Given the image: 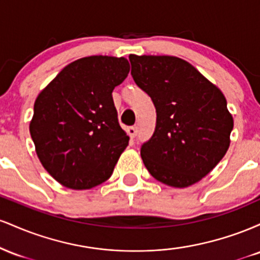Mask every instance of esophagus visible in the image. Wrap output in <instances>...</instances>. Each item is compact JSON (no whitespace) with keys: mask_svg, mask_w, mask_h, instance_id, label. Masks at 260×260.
Wrapping results in <instances>:
<instances>
[{"mask_svg":"<svg viewBox=\"0 0 260 260\" xmlns=\"http://www.w3.org/2000/svg\"><path fill=\"white\" fill-rule=\"evenodd\" d=\"M127 133H128V136L131 137V138H136L138 131H137V127H128L127 128Z\"/></svg>","mask_w":260,"mask_h":260,"instance_id":"34e87169","label":"esophagus"}]
</instances>
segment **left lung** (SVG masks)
<instances>
[{
	"instance_id": "left-lung-1",
	"label": "left lung",
	"mask_w": 260,
	"mask_h": 260,
	"mask_svg": "<svg viewBox=\"0 0 260 260\" xmlns=\"http://www.w3.org/2000/svg\"><path fill=\"white\" fill-rule=\"evenodd\" d=\"M136 84L153 100L156 126L140 148L155 180L184 188L225 156L234 120L225 96L192 64L174 56L129 55Z\"/></svg>"
}]
</instances>
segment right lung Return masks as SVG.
<instances>
[{
    "label": "right lung",
    "instance_id": "1",
    "mask_svg": "<svg viewBox=\"0 0 260 260\" xmlns=\"http://www.w3.org/2000/svg\"><path fill=\"white\" fill-rule=\"evenodd\" d=\"M128 73L124 57L89 56L66 66L38 95L30 136L45 170L62 186L90 189L111 177L129 140L112 91Z\"/></svg>",
    "mask_w": 260,
    "mask_h": 260
}]
</instances>
